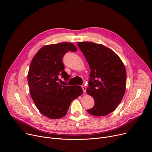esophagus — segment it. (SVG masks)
Listing matches in <instances>:
<instances>
[{
    "label": "esophagus",
    "mask_w": 152,
    "mask_h": 152,
    "mask_svg": "<svg viewBox=\"0 0 152 152\" xmlns=\"http://www.w3.org/2000/svg\"><path fill=\"white\" fill-rule=\"evenodd\" d=\"M82 89H83V92L85 93L86 92V87L84 86H82Z\"/></svg>",
    "instance_id": "obj_1"
}]
</instances>
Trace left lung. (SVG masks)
I'll use <instances>...</instances> for the list:
<instances>
[{"label": "left lung", "instance_id": "8db88e82", "mask_svg": "<svg viewBox=\"0 0 152 152\" xmlns=\"http://www.w3.org/2000/svg\"><path fill=\"white\" fill-rule=\"evenodd\" d=\"M91 68L87 93L94 98L89 114L103 116L113 111L120 103L126 87V71L119 56L109 48L92 42H79Z\"/></svg>", "mask_w": 152, "mask_h": 152}]
</instances>
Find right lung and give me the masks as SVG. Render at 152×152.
<instances>
[{
	"mask_svg": "<svg viewBox=\"0 0 152 152\" xmlns=\"http://www.w3.org/2000/svg\"><path fill=\"white\" fill-rule=\"evenodd\" d=\"M68 50L76 52V47L71 42L44 45L34 55L29 66L28 82L31 98L40 112L52 119L65 116L71 102L83 92L79 86L58 83L60 76L66 81L70 77L64 71L62 61Z\"/></svg>",
	"mask_w": 152,
	"mask_h": 152,
	"instance_id": "right-lung-1",
	"label": "right lung"
}]
</instances>
